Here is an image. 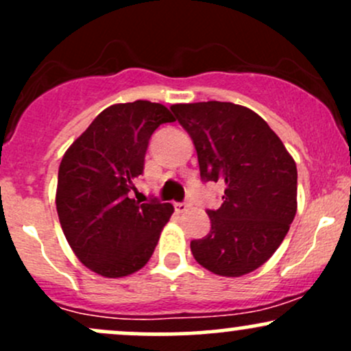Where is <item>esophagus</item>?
Listing matches in <instances>:
<instances>
[{
    "label": "esophagus",
    "mask_w": 351,
    "mask_h": 351,
    "mask_svg": "<svg viewBox=\"0 0 351 351\" xmlns=\"http://www.w3.org/2000/svg\"><path fill=\"white\" fill-rule=\"evenodd\" d=\"M188 208H189V203H186V201H184V203H176V204H175V211H176V213H184V211H188Z\"/></svg>",
    "instance_id": "obj_1"
}]
</instances>
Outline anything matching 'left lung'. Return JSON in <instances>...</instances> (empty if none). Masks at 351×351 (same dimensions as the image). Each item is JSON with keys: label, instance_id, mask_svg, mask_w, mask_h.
<instances>
[{"label": "left lung", "instance_id": "8db88e82", "mask_svg": "<svg viewBox=\"0 0 351 351\" xmlns=\"http://www.w3.org/2000/svg\"><path fill=\"white\" fill-rule=\"evenodd\" d=\"M170 108L195 143L201 180L224 184L221 208L208 211L211 231L191 241L193 257L223 277L256 271L295 217V162L251 108L217 100Z\"/></svg>", "mask_w": 351, "mask_h": 351}]
</instances>
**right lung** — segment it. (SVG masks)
Segmentation results:
<instances>
[{
  "instance_id": "right-lung-1",
  "label": "right lung",
  "mask_w": 351,
  "mask_h": 351,
  "mask_svg": "<svg viewBox=\"0 0 351 351\" xmlns=\"http://www.w3.org/2000/svg\"><path fill=\"white\" fill-rule=\"evenodd\" d=\"M175 117L162 104H115L95 117L64 153L56 208L77 259L108 279L130 276L150 261L170 203L132 198L143 173L148 140Z\"/></svg>"
}]
</instances>
